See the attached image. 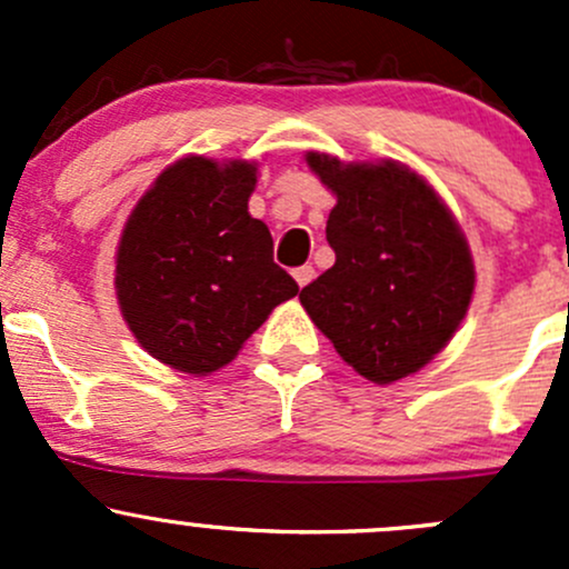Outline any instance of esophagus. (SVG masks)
Wrapping results in <instances>:
<instances>
[{"label": "esophagus", "mask_w": 569, "mask_h": 569, "mask_svg": "<svg viewBox=\"0 0 569 569\" xmlns=\"http://www.w3.org/2000/svg\"><path fill=\"white\" fill-rule=\"evenodd\" d=\"M291 274H295L297 286H300V289H302V286H308V283H311L313 278H317V269H313L311 263H306V267H297L295 272H291Z\"/></svg>", "instance_id": "obj_1"}]
</instances>
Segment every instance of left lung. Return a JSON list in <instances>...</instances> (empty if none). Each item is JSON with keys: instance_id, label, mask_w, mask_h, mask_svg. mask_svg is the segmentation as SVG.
<instances>
[{"instance_id": "1", "label": "left lung", "mask_w": 569, "mask_h": 569, "mask_svg": "<svg viewBox=\"0 0 569 569\" xmlns=\"http://www.w3.org/2000/svg\"><path fill=\"white\" fill-rule=\"evenodd\" d=\"M338 203L327 220L336 263L300 291L313 325L366 380L388 382L427 366L460 327L473 261L435 189L396 162L341 164L308 153Z\"/></svg>"}]
</instances>
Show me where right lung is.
Listing matches in <instances>:
<instances>
[{
  "instance_id": "obj_1",
  "label": "right lung",
  "mask_w": 569,
  "mask_h": 569,
  "mask_svg": "<svg viewBox=\"0 0 569 569\" xmlns=\"http://www.w3.org/2000/svg\"><path fill=\"white\" fill-rule=\"evenodd\" d=\"M256 168L189 157L164 170L123 228L114 267L120 311L142 349L187 375L237 358L274 306L300 291L252 220Z\"/></svg>"
}]
</instances>
